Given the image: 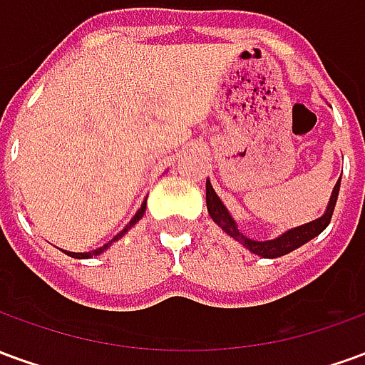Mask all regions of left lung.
<instances>
[{
    "label": "left lung",
    "instance_id": "8db88e82",
    "mask_svg": "<svg viewBox=\"0 0 365 365\" xmlns=\"http://www.w3.org/2000/svg\"><path fill=\"white\" fill-rule=\"evenodd\" d=\"M207 211L211 215V219L215 221V225H219L229 237H232L237 242L248 248L252 254H258L262 258H279V256H285V254L297 250L299 246L307 245L309 240H313L314 237H319L322 230L329 227L330 219H332V211H334V205H336L338 191H340V180L334 185L332 190V195H330L329 205H327V211L314 219L311 222H305L301 227H295V229H289L282 232L279 237L272 238V240H252V238L245 237L240 230H238L237 221L232 219V215L229 213V209L225 207V203L221 201V197L215 193L213 185L207 180Z\"/></svg>",
    "mask_w": 365,
    "mask_h": 365
}]
</instances>
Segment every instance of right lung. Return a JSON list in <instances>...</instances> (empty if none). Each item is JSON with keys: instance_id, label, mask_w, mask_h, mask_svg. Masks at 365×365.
I'll list each match as a JSON object with an SVG mask.
<instances>
[{"instance_id": "right-lung-1", "label": "right lung", "mask_w": 365, "mask_h": 365, "mask_svg": "<svg viewBox=\"0 0 365 365\" xmlns=\"http://www.w3.org/2000/svg\"><path fill=\"white\" fill-rule=\"evenodd\" d=\"M144 211H146V199H144V203H143V205H140V209H138V211H136V213H135V217H133V219L128 221L127 227H125V229L120 230V232H119V235H117V237H113V240H109L107 245L101 246V248H97V250H91V252H68V250H64V252H66L68 256H72V258H80V260H86V258H93V256H99V254L105 252V250H107V248H109V246H111L113 242H117L119 238L125 237V235H127L128 230L133 229V227H135L136 222H138V221H140V219H143Z\"/></svg>"}]
</instances>
